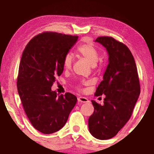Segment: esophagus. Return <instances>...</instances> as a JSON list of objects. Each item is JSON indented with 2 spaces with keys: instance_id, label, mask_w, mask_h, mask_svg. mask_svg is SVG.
<instances>
[{
  "instance_id": "1",
  "label": "esophagus",
  "mask_w": 154,
  "mask_h": 154,
  "mask_svg": "<svg viewBox=\"0 0 154 154\" xmlns=\"http://www.w3.org/2000/svg\"><path fill=\"white\" fill-rule=\"evenodd\" d=\"M77 100H78V102L83 103H88V102H89V100H88V99L87 98L82 97V96H79V97H78Z\"/></svg>"
}]
</instances>
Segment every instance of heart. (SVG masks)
I'll list each match as a JSON object with an SVG mask.
<instances>
[{
  "label": "heart",
  "instance_id": "obj_1",
  "mask_svg": "<svg viewBox=\"0 0 154 154\" xmlns=\"http://www.w3.org/2000/svg\"><path fill=\"white\" fill-rule=\"evenodd\" d=\"M77 51L83 58H84L92 66H95L98 60V52L92 43H84L79 45L77 48ZM72 57L71 54L65 55L63 60L64 67L66 69H69L72 66Z\"/></svg>",
  "mask_w": 154,
  "mask_h": 154
}]
</instances>
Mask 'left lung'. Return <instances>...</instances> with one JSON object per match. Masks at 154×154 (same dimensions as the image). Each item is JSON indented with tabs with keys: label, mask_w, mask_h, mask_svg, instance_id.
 Returning <instances> with one entry per match:
<instances>
[{
	"label": "left lung",
	"mask_w": 154,
	"mask_h": 154,
	"mask_svg": "<svg viewBox=\"0 0 154 154\" xmlns=\"http://www.w3.org/2000/svg\"><path fill=\"white\" fill-rule=\"evenodd\" d=\"M95 42L106 48L109 64L95 95H105L103 105L92 100L94 107L88 128L96 139L116 136L129 120L140 94L139 76L134 57L124 43L110 36H100Z\"/></svg>",
	"instance_id": "left-lung-1"
}]
</instances>
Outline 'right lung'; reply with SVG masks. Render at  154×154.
Listing matches in <instances>:
<instances>
[{"instance_id":"right-lung-1","label":"right lung","mask_w":154,"mask_h":154,"mask_svg":"<svg viewBox=\"0 0 154 154\" xmlns=\"http://www.w3.org/2000/svg\"><path fill=\"white\" fill-rule=\"evenodd\" d=\"M78 36L43 32L26 46L21 58L17 86L28 118L35 129L51 134L63 127L77 103L69 92L51 90L56 77L63 72V60Z\"/></svg>"}]
</instances>
